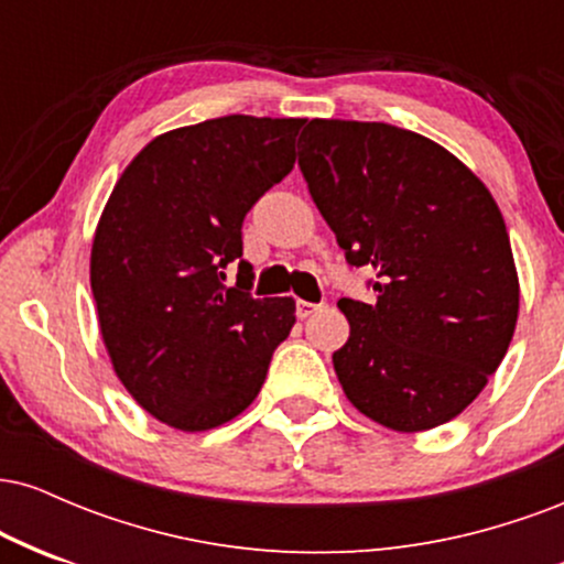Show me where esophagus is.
Instances as JSON below:
<instances>
[{
  "mask_svg": "<svg viewBox=\"0 0 564 564\" xmlns=\"http://www.w3.org/2000/svg\"><path fill=\"white\" fill-rule=\"evenodd\" d=\"M315 310H321V304L300 300V302H296V318H302V321H304V318H310V315H313Z\"/></svg>",
  "mask_w": 564,
  "mask_h": 564,
  "instance_id": "1",
  "label": "esophagus"
}]
</instances>
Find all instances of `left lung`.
<instances>
[{"instance_id": "1", "label": "left lung", "mask_w": 564, "mask_h": 564, "mask_svg": "<svg viewBox=\"0 0 564 564\" xmlns=\"http://www.w3.org/2000/svg\"><path fill=\"white\" fill-rule=\"evenodd\" d=\"M300 145L310 196L347 262L377 273V302L339 300L341 390L387 430L451 422L501 366L520 313L496 198L435 140L384 121L313 119Z\"/></svg>"}]
</instances>
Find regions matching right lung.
Masks as SVG:
<instances>
[{
	"label": "right lung",
	"mask_w": 564,
	"mask_h": 564,
	"mask_svg": "<svg viewBox=\"0 0 564 564\" xmlns=\"http://www.w3.org/2000/svg\"><path fill=\"white\" fill-rule=\"evenodd\" d=\"M304 119L223 116L159 134L129 161L97 219L89 283L102 345L142 411L180 432L254 403L294 296H251L246 212L294 166Z\"/></svg>",
	"instance_id": "add662e5"
}]
</instances>
